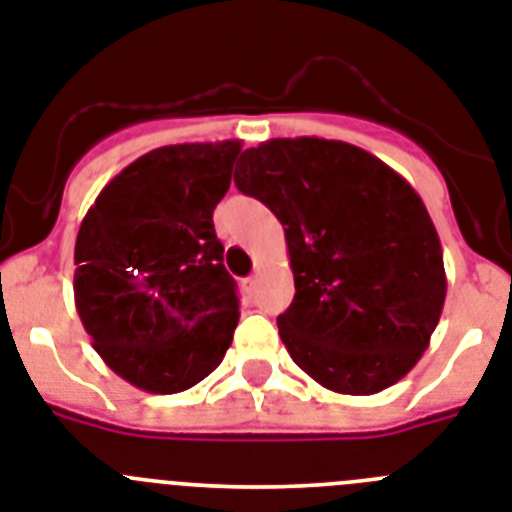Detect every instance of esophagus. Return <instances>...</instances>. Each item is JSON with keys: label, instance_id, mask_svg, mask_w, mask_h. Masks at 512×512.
<instances>
[{"label": "esophagus", "instance_id": "1", "mask_svg": "<svg viewBox=\"0 0 512 512\" xmlns=\"http://www.w3.org/2000/svg\"><path fill=\"white\" fill-rule=\"evenodd\" d=\"M246 282H248V287H256V285H259V272L251 274V277H248Z\"/></svg>", "mask_w": 512, "mask_h": 512}]
</instances>
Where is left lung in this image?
I'll use <instances>...</instances> for the list:
<instances>
[{"label":"left lung","mask_w":512,"mask_h":512,"mask_svg":"<svg viewBox=\"0 0 512 512\" xmlns=\"http://www.w3.org/2000/svg\"><path fill=\"white\" fill-rule=\"evenodd\" d=\"M235 186L285 227L295 298L277 318L300 370L370 396L401 381L443 313L438 230L417 191L339 139H269L243 152Z\"/></svg>","instance_id":"obj_1"}]
</instances>
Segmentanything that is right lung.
Listing matches in <instances>:
<instances>
[{"label":"right lung","instance_id":"obj_1","mask_svg":"<svg viewBox=\"0 0 512 512\" xmlns=\"http://www.w3.org/2000/svg\"><path fill=\"white\" fill-rule=\"evenodd\" d=\"M240 142L157 147L87 209L74 243V305L108 368L147 393H181L225 357L235 279L212 212Z\"/></svg>","mask_w":512,"mask_h":512}]
</instances>
